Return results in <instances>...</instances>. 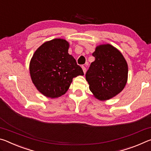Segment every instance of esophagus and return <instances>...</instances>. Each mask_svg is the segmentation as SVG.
<instances>
[{
	"label": "esophagus",
	"instance_id": "34e87169",
	"mask_svg": "<svg viewBox=\"0 0 151 151\" xmlns=\"http://www.w3.org/2000/svg\"><path fill=\"white\" fill-rule=\"evenodd\" d=\"M82 68H83V70L84 73L85 74V73H86V67H85V66H82Z\"/></svg>",
	"mask_w": 151,
	"mask_h": 151
}]
</instances>
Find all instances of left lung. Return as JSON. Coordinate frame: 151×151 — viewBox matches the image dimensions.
Returning <instances> with one entry per match:
<instances>
[{
    "mask_svg": "<svg viewBox=\"0 0 151 151\" xmlns=\"http://www.w3.org/2000/svg\"><path fill=\"white\" fill-rule=\"evenodd\" d=\"M93 56L95 60L86 73L89 89L98 100H109L126 85L127 63L122 53L110 44L97 46Z\"/></svg>",
    "mask_w": 151,
    "mask_h": 151,
    "instance_id": "1",
    "label": "left lung"
}]
</instances>
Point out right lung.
Segmentation results:
<instances>
[{
  "instance_id": "obj_1",
  "label": "right lung",
  "mask_w": 151,
  "mask_h": 151,
  "mask_svg": "<svg viewBox=\"0 0 151 151\" xmlns=\"http://www.w3.org/2000/svg\"><path fill=\"white\" fill-rule=\"evenodd\" d=\"M69 42L55 39L37 48L30 61L29 70L35 87L43 95L55 99L65 94L73 78L84 75L83 69L68 54Z\"/></svg>"
}]
</instances>
